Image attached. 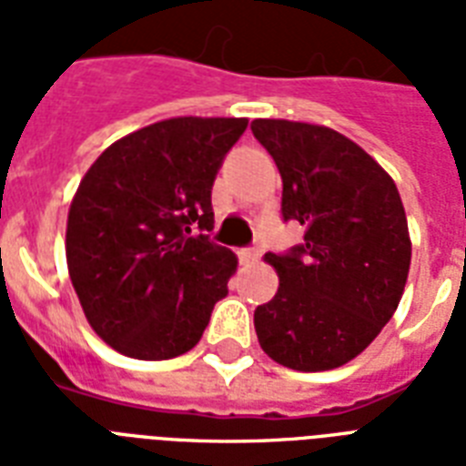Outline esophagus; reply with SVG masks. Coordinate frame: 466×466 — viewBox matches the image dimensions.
<instances>
[{"instance_id": "obj_1", "label": "esophagus", "mask_w": 466, "mask_h": 466, "mask_svg": "<svg viewBox=\"0 0 466 466\" xmlns=\"http://www.w3.org/2000/svg\"><path fill=\"white\" fill-rule=\"evenodd\" d=\"M239 258L244 263H254L256 258H258V248L256 247H251V248H241L239 251Z\"/></svg>"}]
</instances>
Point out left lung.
Returning <instances> with one entry per match:
<instances>
[{"mask_svg": "<svg viewBox=\"0 0 466 466\" xmlns=\"http://www.w3.org/2000/svg\"><path fill=\"white\" fill-rule=\"evenodd\" d=\"M254 137L283 178V219L305 225V244L266 254L280 285L256 307L268 358L299 372L353 360L397 311L411 266V237L397 183L331 127L256 118Z\"/></svg>", "mask_w": 466, "mask_h": 466, "instance_id": "obj_1", "label": "left lung"}]
</instances>
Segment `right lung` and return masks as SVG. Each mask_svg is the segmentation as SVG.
I'll use <instances>...</instances> for the list:
<instances>
[{
  "label": "right lung",
  "instance_id": "obj_1",
  "mask_svg": "<svg viewBox=\"0 0 466 466\" xmlns=\"http://www.w3.org/2000/svg\"><path fill=\"white\" fill-rule=\"evenodd\" d=\"M247 118H168L104 149L67 215V268L84 317L118 353L168 360L203 336L237 256L210 232L212 183Z\"/></svg>",
  "mask_w": 466,
  "mask_h": 466
}]
</instances>
